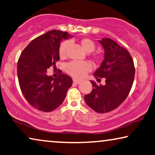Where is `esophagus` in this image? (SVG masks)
<instances>
[{
  "instance_id": "1",
  "label": "esophagus",
  "mask_w": 155,
  "mask_h": 155,
  "mask_svg": "<svg viewBox=\"0 0 155 155\" xmlns=\"http://www.w3.org/2000/svg\"><path fill=\"white\" fill-rule=\"evenodd\" d=\"M82 82V80H78V79H73V82L74 83H75V84H80V82Z\"/></svg>"
}]
</instances>
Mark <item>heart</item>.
<instances>
[{
	"instance_id": "heart-1",
	"label": "heart",
	"mask_w": 155,
	"mask_h": 155,
	"mask_svg": "<svg viewBox=\"0 0 155 155\" xmlns=\"http://www.w3.org/2000/svg\"><path fill=\"white\" fill-rule=\"evenodd\" d=\"M80 43L82 48L87 52L91 53L94 51L96 48L95 43L91 39L84 38L80 40ZM71 45L69 40H65L60 45L59 48V57L64 59L66 57L67 51ZM91 65L87 61H73L69 62L66 66V71L69 75L73 76L75 78H82L87 72L91 71Z\"/></svg>"
}]
</instances>
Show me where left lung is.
<instances>
[{
  "instance_id": "1",
  "label": "left lung",
  "mask_w": 155,
  "mask_h": 155,
  "mask_svg": "<svg viewBox=\"0 0 155 155\" xmlns=\"http://www.w3.org/2000/svg\"><path fill=\"white\" fill-rule=\"evenodd\" d=\"M104 49V59L94 73L96 79L104 78L105 84L98 86L84 96L89 107L98 113L113 110L126 99L133 85L135 67L129 51L110 38L98 40Z\"/></svg>"
}]
</instances>
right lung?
<instances>
[{
	"instance_id": "1",
	"label": "right lung",
	"mask_w": 155,
	"mask_h": 155,
	"mask_svg": "<svg viewBox=\"0 0 155 155\" xmlns=\"http://www.w3.org/2000/svg\"><path fill=\"white\" fill-rule=\"evenodd\" d=\"M69 36L64 31H48L33 40L18 60L17 75L21 92L29 104L39 110L51 112L57 108L72 86V78L66 74L57 78L47 75V69L56 67L55 62L59 61L60 42Z\"/></svg>"
}]
</instances>
